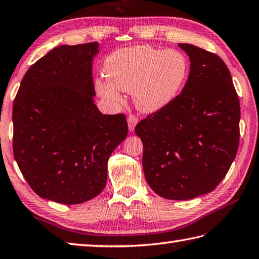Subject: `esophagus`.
<instances>
[{
  "mask_svg": "<svg viewBox=\"0 0 259 259\" xmlns=\"http://www.w3.org/2000/svg\"><path fill=\"white\" fill-rule=\"evenodd\" d=\"M138 117H136L135 115H130L128 118H127V123H128V130L132 132L134 131L136 124H138Z\"/></svg>",
  "mask_w": 259,
  "mask_h": 259,
  "instance_id": "1",
  "label": "esophagus"
}]
</instances>
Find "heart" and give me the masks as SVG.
<instances>
[{
    "instance_id": "1",
    "label": "heart",
    "mask_w": 259,
    "mask_h": 259,
    "mask_svg": "<svg viewBox=\"0 0 259 259\" xmlns=\"http://www.w3.org/2000/svg\"><path fill=\"white\" fill-rule=\"evenodd\" d=\"M189 71L187 57L175 50L149 45L121 48L105 60L107 81L98 80L97 92L115 104L120 91L132 92L136 108L154 113L169 105L184 85Z\"/></svg>"
}]
</instances>
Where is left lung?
Listing matches in <instances>:
<instances>
[{"label": "left lung", "mask_w": 259, "mask_h": 259, "mask_svg": "<svg viewBox=\"0 0 259 259\" xmlns=\"http://www.w3.org/2000/svg\"><path fill=\"white\" fill-rule=\"evenodd\" d=\"M190 60L182 92L135 126L145 179L161 197L192 199L215 189L236 158L240 104L217 54L179 44Z\"/></svg>", "instance_id": "1"}]
</instances>
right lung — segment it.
Masks as SVG:
<instances>
[{
    "label": "right lung",
    "instance_id": "add662e5",
    "mask_svg": "<svg viewBox=\"0 0 259 259\" xmlns=\"http://www.w3.org/2000/svg\"><path fill=\"white\" fill-rule=\"evenodd\" d=\"M98 42L55 47L24 74L13 102V154L41 198L81 204L107 182V162L127 136L124 114L94 102L92 58Z\"/></svg>",
    "mask_w": 259,
    "mask_h": 259
}]
</instances>
